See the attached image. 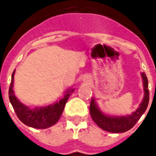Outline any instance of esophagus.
Segmentation results:
<instances>
[{"label": "esophagus", "instance_id": "obj_1", "mask_svg": "<svg viewBox=\"0 0 156 156\" xmlns=\"http://www.w3.org/2000/svg\"><path fill=\"white\" fill-rule=\"evenodd\" d=\"M83 82L84 83H90V78L88 76H85L84 78H83Z\"/></svg>", "mask_w": 156, "mask_h": 156}]
</instances>
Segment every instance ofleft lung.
Returning a JSON list of instances; mask_svg holds the SVG:
<instances>
[{
    "instance_id": "left-lung-1",
    "label": "left lung",
    "mask_w": 156,
    "mask_h": 156,
    "mask_svg": "<svg viewBox=\"0 0 156 156\" xmlns=\"http://www.w3.org/2000/svg\"><path fill=\"white\" fill-rule=\"evenodd\" d=\"M142 78L144 87V97L137 109L131 114L125 116L107 115L99 109L95 99H92L90 106V112L94 122L100 128L107 132L113 133L125 132L134 127L140 118L146 112L149 104V90H148V80L146 74H140Z\"/></svg>"
}]
</instances>
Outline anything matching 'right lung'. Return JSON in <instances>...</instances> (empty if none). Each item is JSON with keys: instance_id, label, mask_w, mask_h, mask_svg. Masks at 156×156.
I'll return each instance as SVG.
<instances>
[{"instance_id": "1", "label": "right lung", "mask_w": 156, "mask_h": 156, "mask_svg": "<svg viewBox=\"0 0 156 156\" xmlns=\"http://www.w3.org/2000/svg\"><path fill=\"white\" fill-rule=\"evenodd\" d=\"M15 71H14L11 76V82L9 89V99L19 119L28 127L38 129H45L57 123L62 114L66 101L74 92L75 89H67L63 98L52 105L31 108L22 104L15 95L13 90Z\"/></svg>"}]
</instances>
